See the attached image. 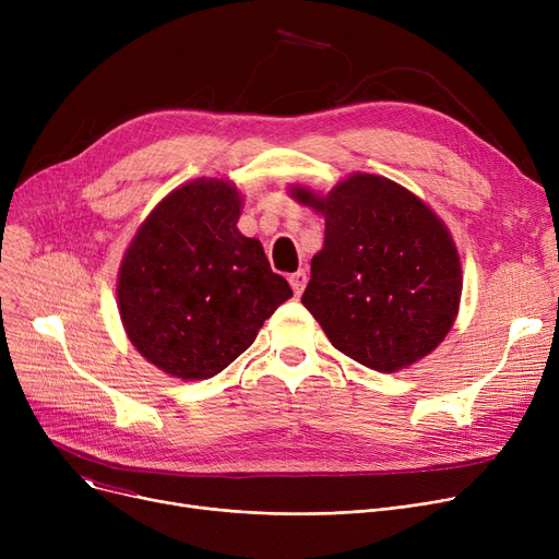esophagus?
<instances>
[{"instance_id": "esophagus-1", "label": "esophagus", "mask_w": 559, "mask_h": 559, "mask_svg": "<svg viewBox=\"0 0 559 559\" xmlns=\"http://www.w3.org/2000/svg\"><path fill=\"white\" fill-rule=\"evenodd\" d=\"M306 283H308V274L304 270H299V272H295V274L289 276V285H292V289H295L297 297H301Z\"/></svg>"}]
</instances>
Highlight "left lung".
I'll return each mask as SVG.
<instances>
[{
  "instance_id": "obj_1",
  "label": "left lung",
  "mask_w": 559,
  "mask_h": 559,
  "mask_svg": "<svg viewBox=\"0 0 559 559\" xmlns=\"http://www.w3.org/2000/svg\"><path fill=\"white\" fill-rule=\"evenodd\" d=\"M289 194L326 219L301 304L331 344L385 373L435 350L462 295L447 224L417 194L376 174L348 176L329 194L304 186Z\"/></svg>"
}]
</instances>
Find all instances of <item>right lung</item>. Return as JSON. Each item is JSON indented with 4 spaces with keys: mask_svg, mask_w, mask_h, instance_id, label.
<instances>
[{
    "mask_svg": "<svg viewBox=\"0 0 559 559\" xmlns=\"http://www.w3.org/2000/svg\"><path fill=\"white\" fill-rule=\"evenodd\" d=\"M242 197L224 179L171 190L131 240L117 276L124 331L160 371L203 380L253 344L292 297L255 238L238 230Z\"/></svg>",
    "mask_w": 559,
    "mask_h": 559,
    "instance_id": "add662e5",
    "label": "right lung"
}]
</instances>
